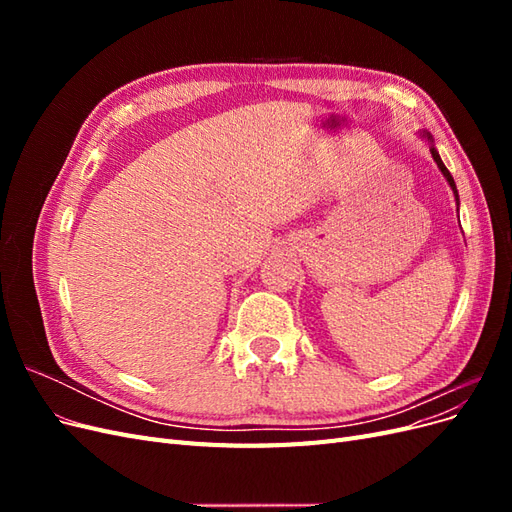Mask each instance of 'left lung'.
<instances>
[{"label": "left lung", "mask_w": 512, "mask_h": 512, "mask_svg": "<svg viewBox=\"0 0 512 512\" xmlns=\"http://www.w3.org/2000/svg\"><path fill=\"white\" fill-rule=\"evenodd\" d=\"M418 136L423 138V141L429 145V151H431V158H433V162L438 164V168H440V173L444 175V179H446V183L451 185V190H453V196H455V200H457V211H459V192H457V185H455V179H453V175L448 173V168L444 166V162H442V158H440V153H438V149H436V143H433V136L427 132V130H423V132H418Z\"/></svg>", "instance_id": "8db88e82"}]
</instances>
